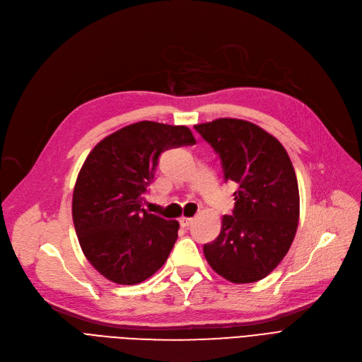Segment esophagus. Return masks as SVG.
Segmentation results:
<instances>
[{
  "mask_svg": "<svg viewBox=\"0 0 362 362\" xmlns=\"http://www.w3.org/2000/svg\"><path fill=\"white\" fill-rule=\"evenodd\" d=\"M192 220H194V218H191V217H180V218H179V223H180L182 227H189V226L192 224Z\"/></svg>",
  "mask_w": 362,
  "mask_h": 362,
  "instance_id": "esophagus-1",
  "label": "esophagus"
}]
</instances>
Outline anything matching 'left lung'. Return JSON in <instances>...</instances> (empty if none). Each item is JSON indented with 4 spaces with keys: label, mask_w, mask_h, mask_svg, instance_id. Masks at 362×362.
I'll return each instance as SVG.
<instances>
[{
    "label": "left lung",
    "mask_w": 362,
    "mask_h": 362,
    "mask_svg": "<svg viewBox=\"0 0 362 362\" xmlns=\"http://www.w3.org/2000/svg\"><path fill=\"white\" fill-rule=\"evenodd\" d=\"M195 130L220 157L224 180L238 185L232 216L204 245L211 269L232 283L269 276L288 254L299 220V191L286 149L259 126L217 119Z\"/></svg>",
    "instance_id": "8db88e82"
}]
</instances>
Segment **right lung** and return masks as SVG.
<instances>
[{"mask_svg":"<svg viewBox=\"0 0 362 362\" xmlns=\"http://www.w3.org/2000/svg\"><path fill=\"white\" fill-rule=\"evenodd\" d=\"M194 144L186 126L145 120L111 133L89 152L71 214L85 257L110 281L141 283L168 258L179 223L148 213L142 201L161 152Z\"/></svg>","mask_w":362,"mask_h":362,"instance_id":"1","label":"right lung"}]
</instances>
